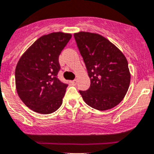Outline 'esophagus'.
Returning <instances> with one entry per match:
<instances>
[{
    "mask_svg": "<svg viewBox=\"0 0 154 154\" xmlns=\"http://www.w3.org/2000/svg\"><path fill=\"white\" fill-rule=\"evenodd\" d=\"M76 82H77V80L74 79V80H72V81H71V83H72V85H75L76 84Z\"/></svg>",
    "mask_w": 154,
    "mask_h": 154,
    "instance_id": "1",
    "label": "esophagus"
}]
</instances>
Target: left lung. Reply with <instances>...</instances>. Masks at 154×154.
<instances>
[{"label":"left lung","instance_id":"1","mask_svg":"<svg viewBox=\"0 0 154 154\" xmlns=\"http://www.w3.org/2000/svg\"><path fill=\"white\" fill-rule=\"evenodd\" d=\"M91 79L86 91H79L91 107L105 111L120 103L128 92L131 74L128 60L117 47L98 34H74Z\"/></svg>","mask_w":154,"mask_h":154}]
</instances>
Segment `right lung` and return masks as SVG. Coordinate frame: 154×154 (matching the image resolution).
<instances>
[{
	"mask_svg": "<svg viewBox=\"0 0 154 154\" xmlns=\"http://www.w3.org/2000/svg\"><path fill=\"white\" fill-rule=\"evenodd\" d=\"M72 34L53 32L45 34L30 45L16 68V86L23 102L33 111L50 114L63 102L68 84L60 82L59 56Z\"/></svg>",
	"mask_w": 154,
	"mask_h": 154,
	"instance_id": "right-lung-1",
	"label": "right lung"
}]
</instances>
